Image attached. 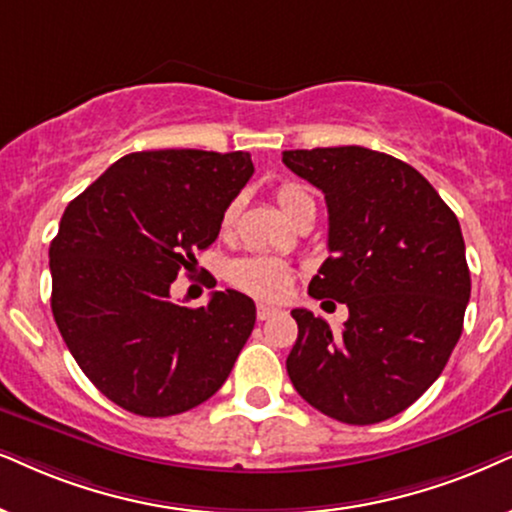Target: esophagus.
<instances>
[{
    "label": "esophagus",
    "instance_id": "obj_1",
    "mask_svg": "<svg viewBox=\"0 0 512 512\" xmlns=\"http://www.w3.org/2000/svg\"><path fill=\"white\" fill-rule=\"evenodd\" d=\"M276 314H278V309L271 307V304H264V302L257 304V319H260V321H267V319H271V316H276Z\"/></svg>",
    "mask_w": 512,
    "mask_h": 512
}]
</instances>
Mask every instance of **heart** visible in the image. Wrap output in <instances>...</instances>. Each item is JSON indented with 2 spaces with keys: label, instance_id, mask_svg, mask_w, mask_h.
<instances>
[{
  "label": "heart",
  "instance_id": "1",
  "mask_svg": "<svg viewBox=\"0 0 512 512\" xmlns=\"http://www.w3.org/2000/svg\"><path fill=\"white\" fill-rule=\"evenodd\" d=\"M276 203L283 210L290 222H297L307 212H314V198L309 196L302 186L297 184H281L276 189ZM238 215V203L229 205L224 210L222 217V229L229 231L236 222ZM226 278H229L231 286H236L243 293L255 295V297H267V300H278V297L286 295L293 281V271L286 262L274 260V257H262V255H250V257H238L229 264L226 269Z\"/></svg>",
  "mask_w": 512,
  "mask_h": 512
}]
</instances>
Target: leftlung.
<instances>
[{
    "instance_id": "left-lung-1",
    "label": "left lung",
    "mask_w": 512,
    "mask_h": 512,
    "mask_svg": "<svg viewBox=\"0 0 512 512\" xmlns=\"http://www.w3.org/2000/svg\"><path fill=\"white\" fill-rule=\"evenodd\" d=\"M323 191L328 250L309 283L316 300L347 304L340 333L293 309L286 368L304 401L349 425L397 416L444 371L470 300L461 224L411 165L364 146L283 151Z\"/></svg>"
}]
</instances>
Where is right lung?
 Wrapping results in <instances>:
<instances>
[{"label":"right lung","instance_id":"add662e5","mask_svg":"<svg viewBox=\"0 0 512 512\" xmlns=\"http://www.w3.org/2000/svg\"><path fill=\"white\" fill-rule=\"evenodd\" d=\"M255 172L250 153H129L70 200L49 248L51 312L96 390L146 418L184 413L229 378L255 302L217 290L181 307L170 286L215 243Z\"/></svg>","mask_w":512,"mask_h":512}]
</instances>
